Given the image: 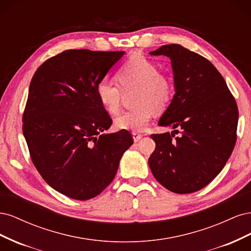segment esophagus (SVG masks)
Wrapping results in <instances>:
<instances>
[{
	"mask_svg": "<svg viewBox=\"0 0 251 251\" xmlns=\"http://www.w3.org/2000/svg\"><path fill=\"white\" fill-rule=\"evenodd\" d=\"M132 136H133V139L135 142H138L142 138V135L139 133H136V132H133Z\"/></svg>",
	"mask_w": 251,
	"mask_h": 251,
	"instance_id": "1",
	"label": "esophagus"
}]
</instances>
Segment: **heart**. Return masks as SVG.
Here are the masks:
<instances>
[{
  "label": "heart",
  "mask_w": 251,
  "mask_h": 251,
  "mask_svg": "<svg viewBox=\"0 0 251 251\" xmlns=\"http://www.w3.org/2000/svg\"><path fill=\"white\" fill-rule=\"evenodd\" d=\"M116 78L121 89L108 80H101L96 87V95L105 111L117 114L123 100V92L135 90L133 103L136 107L115 119V126L119 130L143 131L154 112L164 110L172 100V80L166 75L159 73L157 66L144 56L131 57L120 68Z\"/></svg>",
  "instance_id": "1"
}]
</instances>
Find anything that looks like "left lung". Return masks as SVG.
<instances>
[{"label":"left lung","instance_id":"8db88e82","mask_svg":"<svg viewBox=\"0 0 251 251\" xmlns=\"http://www.w3.org/2000/svg\"><path fill=\"white\" fill-rule=\"evenodd\" d=\"M151 55L171 59L175 95L158 125L170 134H153L149 158L156 180L169 191H200L223 170L237 140L239 111L223 76L208 59L177 44ZM176 133L178 136H175Z\"/></svg>","mask_w":251,"mask_h":251}]
</instances>
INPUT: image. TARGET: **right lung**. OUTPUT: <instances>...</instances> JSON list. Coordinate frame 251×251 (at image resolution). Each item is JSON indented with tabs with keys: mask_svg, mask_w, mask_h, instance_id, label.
Returning a JSON list of instances; mask_svg holds the SVG:
<instances>
[{
	"mask_svg": "<svg viewBox=\"0 0 251 251\" xmlns=\"http://www.w3.org/2000/svg\"><path fill=\"white\" fill-rule=\"evenodd\" d=\"M125 51L66 50L42 64L30 82L23 134L43 179L75 200L100 195L133 144L130 132L101 134L112 119L96 87Z\"/></svg>",
	"mask_w": 251,
	"mask_h": 251,
	"instance_id": "obj_1",
	"label": "right lung"
}]
</instances>
